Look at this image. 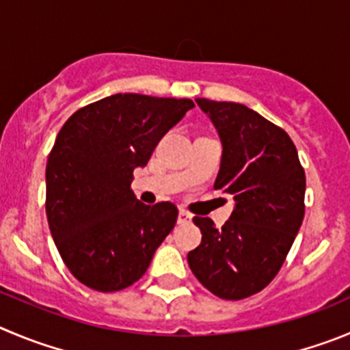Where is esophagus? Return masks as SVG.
<instances>
[{
    "label": "esophagus",
    "mask_w": 350,
    "mask_h": 350,
    "mask_svg": "<svg viewBox=\"0 0 350 350\" xmlns=\"http://www.w3.org/2000/svg\"><path fill=\"white\" fill-rule=\"evenodd\" d=\"M191 221V214L190 212H186V211H179L178 214V224H186V223H190Z\"/></svg>",
    "instance_id": "esophagus-1"
}]
</instances>
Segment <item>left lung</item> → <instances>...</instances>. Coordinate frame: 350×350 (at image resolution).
<instances>
[{
    "mask_svg": "<svg viewBox=\"0 0 350 350\" xmlns=\"http://www.w3.org/2000/svg\"><path fill=\"white\" fill-rule=\"evenodd\" d=\"M195 101L223 145L214 188L233 195L234 208L219 230L195 217L202 243L188 264L208 292L240 300L269 285L285 262L304 219L306 174L282 127L241 103Z\"/></svg>",
    "mask_w": 350,
    "mask_h": 350,
    "instance_id": "1",
    "label": "left lung"
}]
</instances>
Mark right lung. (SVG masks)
<instances>
[{"label":"right lung","mask_w":350,"mask_h":350,"mask_svg":"<svg viewBox=\"0 0 350 350\" xmlns=\"http://www.w3.org/2000/svg\"><path fill=\"white\" fill-rule=\"evenodd\" d=\"M193 107L188 98L117 93L72 113L60 129L46 164V217L65 266L83 285L131 286L172 231L176 205L142 204L131 183Z\"/></svg>","instance_id":"add662e5"}]
</instances>
